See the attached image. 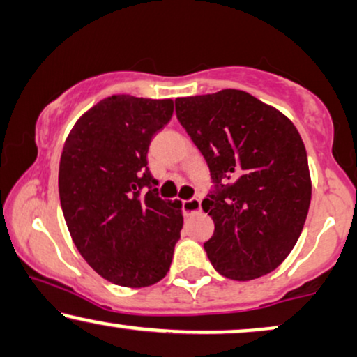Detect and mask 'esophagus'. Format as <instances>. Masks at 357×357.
<instances>
[{"label": "esophagus", "instance_id": "1", "mask_svg": "<svg viewBox=\"0 0 357 357\" xmlns=\"http://www.w3.org/2000/svg\"><path fill=\"white\" fill-rule=\"evenodd\" d=\"M201 201L199 199H189V201H183V212L184 215L189 217V215H194V213L201 212Z\"/></svg>", "mask_w": 357, "mask_h": 357}]
</instances>
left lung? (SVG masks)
<instances>
[{
    "label": "left lung",
    "mask_w": 357,
    "mask_h": 357,
    "mask_svg": "<svg viewBox=\"0 0 357 357\" xmlns=\"http://www.w3.org/2000/svg\"><path fill=\"white\" fill-rule=\"evenodd\" d=\"M176 116L211 169L204 243L222 275L251 281L287 258L312 197L305 145L281 111L240 89L176 99Z\"/></svg>",
    "instance_id": "8db88e82"
}]
</instances>
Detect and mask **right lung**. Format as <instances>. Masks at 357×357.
I'll list each match as a JSON object with an SVG mask.
<instances>
[{
  "label": "right lung",
  "mask_w": 357,
  "mask_h": 357,
  "mask_svg": "<svg viewBox=\"0 0 357 357\" xmlns=\"http://www.w3.org/2000/svg\"><path fill=\"white\" fill-rule=\"evenodd\" d=\"M173 111V99L114 94L65 140L59 192L66 227L86 263L117 286L161 281L181 236V201H163L146 166L151 137Z\"/></svg>",
  "instance_id": "add662e5"
}]
</instances>
